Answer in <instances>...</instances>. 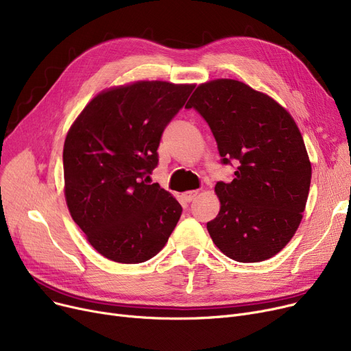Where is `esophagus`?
I'll return each instance as SVG.
<instances>
[{
  "mask_svg": "<svg viewBox=\"0 0 351 351\" xmlns=\"http://www.w3.org/2000/svg\"><path fill=\"white\" fill-rule=\"evenodd\" d=\"M197 195V191H188V192H183L182 193V199L185 202H192Z\"/></svg>",
  "mask_w": 351,
  "mask_h": 351,
  "instance_id": "obj_1",
  "label": "esophagus"
}]
</instances>
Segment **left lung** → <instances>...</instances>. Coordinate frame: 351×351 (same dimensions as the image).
<instances>
[{"mask_svg": "<svg viewBox=\"0 0 351 351\" xmlns=\"http://www.w3.org/2000/svg\"><path fill=\"white\" fill-rule=\"evenodd\" d=\"M186 108L209 123L222 163L239 162L232 182H217V216L206 228L223 254L256 263L278 254L296 233L310 189L311 163L293 117L245 82L197 85Z\"/></svg>", "mask_w": 351, "mask_h": 351, "instance_id": "left-lung-1", "label": "left lung"}]
</instances>
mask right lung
<instances>
[{
    "mask_svg": "<svg viewBox=\"0 0 351 351\" xmlns=\"http://www.w3.org/2000/svg\"><path fill=\"white\" fill-rule=\"evenodd\" d=\"M193 88L168 81L108 88L69 128L62 155L66 206L89 245L109 261H149L178 223L179 202L143 176L158 165L163 129Z\"/></svg>",
    "mask_w": 351,
    "mask_h": 351,
    "instance_id": "right-lung-1",
    "label": "right lung"
}]
</instances>
